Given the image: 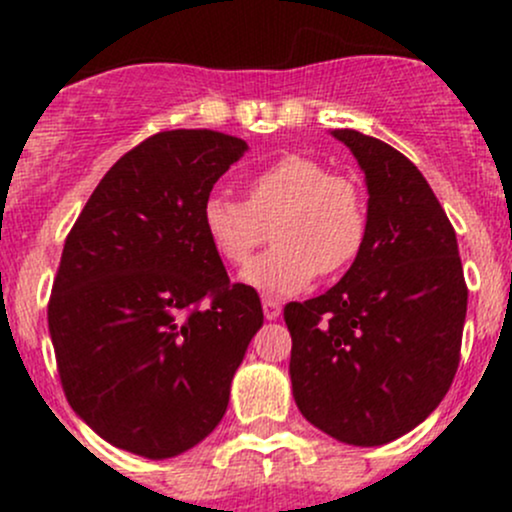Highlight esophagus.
<instances>
[{
  "label": "esophagus",
  "instance_id": "obj_1",
  "mask_svg": "<svg viewBox=\"0 0 512 512\" xmlns=\"http://www.w3.org/2000/svg\"><path fill=\"white\" fill-rule=\"evenodd\" d=\"M262 312H265V319H277L282 314V304L277 299H262Z\"/></svg>",
  "mask_w": 512,
  "mask_h": 512
}]
</instances>
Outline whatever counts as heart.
I'll use <instances>...</instances> for the list:
<instances>
[{
    "mask_svg": "<svg viewBox=\"0 0 512 512\" xmlns=\"http://www.w3.org/2000/svg\"><path fill=\"white\" fill-rule=\"evenodd\" d=\"M247 200L213 193L200 220L227 265H245L270 237L277 245L242 270V282L265 297L302 292L314 277L354 265L369 232L364 195L352 178L329 173L309 156L289 153L250 175Z\"/></svg>",
    "mask_w": 512,
    "mask_h": 512,
    "instance_id": "obj_1",
    "label": "heart"
}]
</instances>
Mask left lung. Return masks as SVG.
<instances>
[{
  "label": "left lung",
  "instance_id": "8db88e82",
  "mask_svg": "<svg viewBox=\"0 0 512 512\" xmlns=\"http://www.w3.org/2000/svg\"><path fill=\"white\" fill-rule=\"evenodd\" d=\"M369 190L361 255L332 289L289 302V379L312 426L384 446L441 404L461 359L468 287L456 230L421 170L379 138L332 131Z\"/></svg>",
  "mask_w": 512,
  "mask_h": 512
}]
</instances>
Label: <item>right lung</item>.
<instances>
[{"mask_svg": "<svg viewBox=\"0 0 512 512\" xmlns=\"http://www.w3.org/2000/svg\"><path fill=\"white\" fill-rule=\"evenodd\" d=\"M245 151L208 128L156 133L113 163L66 237L51 344L71 409L111 446L173 458L225 416L262 304L230 282L200 210Z\"/></svg>", "mask_w": 512, "mask_h": 512, "instance_id": "1", "label": "right lung"}]
</instances>
